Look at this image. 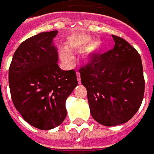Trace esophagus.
Wrapping results in <instances>:
<instances>
[{
  "instance_id": "1",
  "label": "esophagus",
  "mask_w": 154,
  "mask_h": 154,
  "mask_svg": "<svg viewBox=\"0 0 154 154\" xmlns=\"http://www.w3.org/2000/svg\"><path fill=\"white\" fill-rule=\"evenodd\" d=\"M77 82H78V83L80 84L81 83V76H80V73L77 72Z\"/></svg>"
}]
</instances>
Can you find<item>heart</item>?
Segmentation results:
<instances>
[{"label": "heart", "instance_id": "b5f03b06", "mask_svg": "<svg viewBox=\"0 0 154 154\" xmlns=\"http://www.w3.org/2000/svg\"><path fill=\"white\" fill-rule=\"evenodd\" d=\"M91 42V38L88 36H80L72 38L67 41V48H63L60 51V57L62 60L67 63H72L73 59V56L71 52H77L87 46V44ZM94 48H91V51H92Z\"/></svg>", "mask_w": 154, "mask_h": 154}]
</instances>
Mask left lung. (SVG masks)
I'll return each mask as SVG.
<instances>
[{"label": "left lung", "mask_w": 154, "mask_h": 154, "mask_svg": "<svg viewBox=\"0 0 154 154\" xmlns=\"http://www.w3.org/2000/svg\"><path fill=\"white\" fill-rule=\"evenodd\" d=\"M112 37V49L79 69L91 116L106 126L129 121L141 106L145 88L138 51L124 38Z\"/></svg>", "instance_id": "8db88e82"}]
</instances>
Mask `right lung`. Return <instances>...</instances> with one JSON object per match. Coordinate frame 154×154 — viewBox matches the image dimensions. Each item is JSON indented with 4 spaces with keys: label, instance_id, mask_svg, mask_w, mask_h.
Segmentation results:
<instances>
[{
    "label": "right lung",
    "instance_id": "obj_1",
    "mask_svg": "<svg viewBox=\"0 0 154 154\" xmlns=\"http://www.w3.org/2000/svg\"><path fill=\"white\" fill-rule=\"evenodd\" d=\"M57 30L43 32L22 42L9 68V86L15 109L29 125L54 129L66 116V100L77 86L74 70H62L53 44Z\"/></svg>",
    "mask_w": 154,
    "mask_h": 154
}]
</instances>
